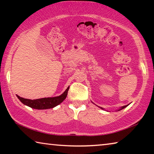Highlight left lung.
Here are the masks:
<instances>
[{"mask_svg":"<svg viewBox=\"0 0 154 154\" xmlns=\"http://www.w3.org/2000/svg\"><path fill=\"white\" fill-rule=\"evenodd\" d=\"M93 103V102H92ZM130 103H129V104H128V105H124V106H121V107H119L118 109H117V110H116V111H121V110H122V109H125L126 107H127L129 105H130ZM94 105H96V104H94ZM96 106H98V105H96ZM99 108H100L101 109H103V110H105V111H109L108 110H106L105 109H104V108H103V107H101V106H98Z\"/></svg>","mask_w":154,"mask_h":154,"instance_id":"left-lung-1","label":"left lung"}]
</instances>
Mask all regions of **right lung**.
Masks as SVG:
<instances>
[{
	"label": "right lung",
	"mask_w": 154,
	"mask_h": 154,
	"mask_svg": "<svg viewBox=\"0 0 154 154\" xmlns=\"http://www.w3.org/2000/svg\"><path fill=\"white\" fill-rule=\"evenodd\" d=\"M69 86L67 89L61 95L58 96H54V97L49 98H44L37 100H24V99L20 98V100L24 105H26L29 107H31L35 109H38V110H43V109H51L58 105L66 98L68 91H69Z\"/></svg>",
	"instance_id": "add662e5"
}]
</instances>
